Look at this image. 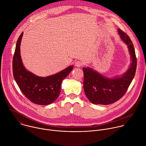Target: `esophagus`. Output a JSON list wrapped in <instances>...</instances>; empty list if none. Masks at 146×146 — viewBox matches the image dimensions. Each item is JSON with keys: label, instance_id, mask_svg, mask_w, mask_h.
<instances>
[{"label": "esophagus", "instance_id": "obj_1", "mask_svg": "<svg viewBox=\"0 0 146 146\" xmlns=\"http://www.w3.org/2000/svg\"><path fill=\"white\" fill-rule=\"evenodd\" d=\"M83 65V63L80 61V60H77L76 62H75V66L79 68V67H81V66H82Z\"/></svg>", "mask_w": 146, "mask_h": 146}]
</instances>
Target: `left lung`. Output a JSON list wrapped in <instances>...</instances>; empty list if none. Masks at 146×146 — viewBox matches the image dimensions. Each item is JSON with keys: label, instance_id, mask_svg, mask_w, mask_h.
I'll return each instance as SVG.
<instances>
[{"label": "left lung", "instance_id": "1", "mask_svg": "<svg viewBox=\"0 0 146 146\" xmlns=\"http://www.w3.org/2000/svg\"><path fill=\"white\" fill-rule=\"evenodd\" d=\"M118 33L121 40L128 46L131 64L128 70L121 76L108 78L90 68H83L85 94L90 101L96 105H107L121 99L126 93L136 70L137 59L135 48L129 37L120 29Z\"/></svg>", "mask_w": 146, "mask_h": 146}]
</instances>
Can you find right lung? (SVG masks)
<instances>
[{
	"mask_svg": "<svg viewBox=\"0 0 146 146\" xmlns=\"http://www.w3.org/2000/svg\"><path fill=\"white\" fill-rule=\"evenodd\" d=\"M23 35V32L17 41L13 56L14 78L20 90L32 102L40 105H50L58 98L62 81L70 73L73 66H69L59 73L46 77L36 76L27 70L23 65L20 55Z\"/></svg>",
	"mask_w": 146,
	"mask_h": 146,
	"instance_id": "right-lung-1",
	"label": "right lung"
}]
</instances>
